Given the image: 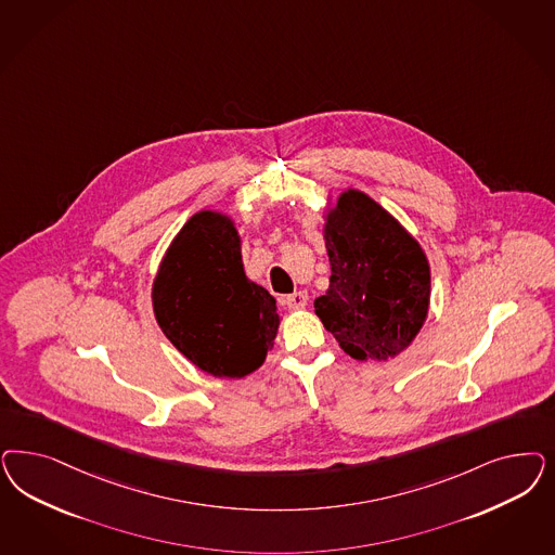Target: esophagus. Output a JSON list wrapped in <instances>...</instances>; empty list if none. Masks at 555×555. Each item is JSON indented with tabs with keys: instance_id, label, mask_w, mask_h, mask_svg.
<instances>
[{
	"instance_id": "esophagus-1",
	"label": "esophagus",
	"mask_w": 555,
	"mask_h": 555,
	"mask_svg": "<svg viewBox=\"0 0 555 555\" xmlns=\"http://www.w3.org/2000/svg\"><path fill=\"white\" fill-rule=\"evenodd\" d=\"M286 305L289 310H302L308 305V294L306 292H294L286 296Z\"/></svg>"
}]
</instances>
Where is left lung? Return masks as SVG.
I'll list each match as a JSON object with an SVG mask.
<instances>
[{
	"label": "left lung",
	"instance_id": "obj_1",
	"mask_svg": "<svg viewBox=\"0 0 555 555\" xmlns=\"http://www.w3.org/2000/svg\"><path fill=\"white\" fill-rule=\"evenodd\" d=\"M331 263L314 310L340 349L359 361H388L411 347L427 321L430 266L421 243L384 206L347 188L324 210Z\"/></svg>",
	"mask_w": 555,
	"mask_h": 555
}]
</instances>
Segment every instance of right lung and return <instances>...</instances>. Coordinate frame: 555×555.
I'll return each mask as SVG.
<instances>
[{"instance_id":"add662e5","label":"right lung","mask_w":555,"mask_h":555,"mask_svg":"<svg viewBox=\"0 0 555 555\" xmlns=\"http://www.w3.org/2000/svg\"><path fill=\"white\" fill-rule=\"evenodd\" d=\"M151 302L165 337L215 377L261 367L282 322L273 296L245 273L233 218L218 210L197 212L173 236Z\"/></svg>"}]
</instances>
